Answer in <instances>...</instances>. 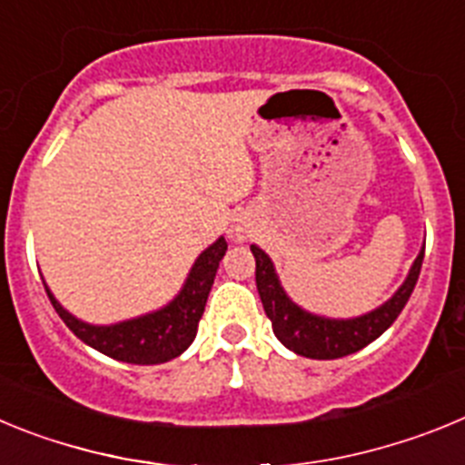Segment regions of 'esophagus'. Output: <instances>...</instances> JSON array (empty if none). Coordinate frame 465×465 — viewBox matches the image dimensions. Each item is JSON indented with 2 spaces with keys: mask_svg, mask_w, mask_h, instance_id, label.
Segmentation results:
<instances>
[{
  "mask_svg": "<svg viewBox=\"0 0 465 465\" xmlns=\"http://www.w3.org/2000/svg\"><path fill=\"white\" fill-rule=\"evenodd\" d=\"M230 235H232V240H237V242L246 240V228L244 225H235V228L230 230Z\"/></svg>",
  "mask_w": 465,
  "mask_h": 465,
  "instance_id": "34e87169",
  "label": "esophagus"
}]
</instances>
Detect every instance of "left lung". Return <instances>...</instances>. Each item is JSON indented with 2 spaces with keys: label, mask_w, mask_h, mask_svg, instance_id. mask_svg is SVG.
<instances>
[{
  "label": "left lung",
  "mask_w": 465,
  "mask_h": 465,
  "mask_svg": "<svg viewBox=\"0 0 465 465\" xmlns=\"http://www.w3.org/2000/svg\"><path fill=\"white\" fill-rule=\"evenodd\" d=\"M252 253L256 258L258 295L262 300V310L272 322L274 335L291 351L316 361L342 359V356L354 354L359 349L368 347L372 340L380 338L381 332L396 322L402 307L408 305L410 295L417 286L419 272H421V262H424V252H421L414 261L405 283L380 310L359 316V319H349V322H331V319L307 314L300 307H295L279 286L272 262L265 256V252H261L258 246H252Z\"/></svg>",
  "instance_id": "1"
}]
</instances>
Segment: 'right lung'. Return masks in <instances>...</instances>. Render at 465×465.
I'll return each mask as SVG.
<instances>
[{
	"instance_id": "add662e5",
	"label": "right lung",
	"mask_w": 465,
	"mask_h": 465,
	"mask_svg": "<svg viewBox=\"0 0 465 465\" xmlns=\"http://www.w3.org/2000/svg\"><path fill=\"white\" fill-rule=\"evenodd\" d=\"M225 249H228V242L221 237L197 258L183 291L165 310L133 319V322L116 323V326H88L64 312L51 291L46 289V293L69 331L102 354L134 365L167 363L183 354L195 340L197 323L203 319L207 295L212 291L221 258L225 256Z\"/></svg>"
}]
</instances>
